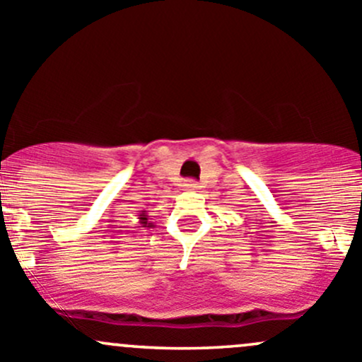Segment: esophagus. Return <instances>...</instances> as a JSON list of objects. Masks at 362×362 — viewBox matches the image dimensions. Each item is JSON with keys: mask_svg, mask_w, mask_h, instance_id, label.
I'll use <instances>...</instances> for the list:
<instances>
[{"mask_svg": "<svg viewBox=\"0 0 362 362\" xmlns=\"http://www.w3.org/2000/svg\"><path fill=\"white\" fill-rule=\"evenodd\" d=\"M197 187H199V185H197V182H194V180H185L184 182V191L192 192V191H197Z\"/></svg>", "mask_w": 362, "mask_h": 362, "instance_id": "esophagus-1", "label": "esophagus"}]
</instances>
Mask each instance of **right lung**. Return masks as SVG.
<instances>
[{
    "mask_svg": "<svg viewBox=\"0 0 362 362\" xmlns=\"http://www.w3.org/2000/svg\"><path fill=\"white\" fill-rule=\"evenodd\" d=\"M139 223H142V227H152V223H149V215L146 211H142L139 215Z\"/></svg>",
    "mask_w": 362,
    "mask_h": 362,
    "instance_id": "right-lung-1",
    "label": "right lung"
}]
</instances>
